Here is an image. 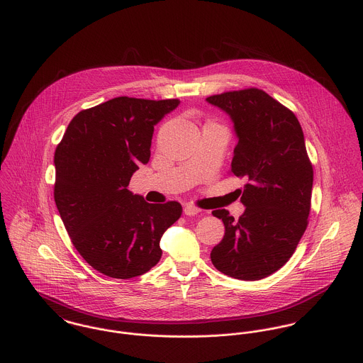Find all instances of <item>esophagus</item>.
<instances>
[{"label":"esophagus","mask_w":363,"mask_h":363,"mask_svg":"<svg viewBox=\"0 0 363 363\" xmlns=\"http://www.w3.org/2000/svg\"><path fill=\"white\" fill-rule=\"evenodd\" d=\"M199 212H201V209L196 208V206H194V205H186V206L184 208V213H185L186 216H195V215H198Z\"/></svg>","instance_id":"obj_1"}]
</instances>
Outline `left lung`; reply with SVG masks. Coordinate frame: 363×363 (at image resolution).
I'll return each mask as SVG.
<instances>
[{
    "label": "left lung",
    "instance_id": "obj_1",
    "mask_svg": "<svg viewBox=\"0 0 363 363\" xmlns=\"http://www.w3.org/2000/svg\"><path fill=\"white\" fill-rule=\"evenodd\" d=\"M206 101L234 123L238 143L231 174L245 177L242 216L228 211L221 218L225 233L211 252L215 268L241 281H258L282 268L293 255L308 223L313 165L294 113L258 88L223 92Z\"/></svg>",
    "mask_w": 363,
    "mask_h": 363
}]
</instances>
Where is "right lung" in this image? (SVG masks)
Segmentation results:
<instances>
[{
  "label": "right lung",
  "mask_w": 363,
  "mask_h": 363,
  "mask_svg": "<svg viewBox=\"0 0 363 363\" xmlns=\"http://www.w3.org/2000/svg\"><path fill=\"white\" fill-rule=\"evenodd\" d=\"M179 99L118 96L78 112L55 152V202L79 255L98 272L130 279L161 258L160 240L182 206L147 203L128 185L150 160L154 126Z\"/></svg>",
  "instance_id": "1"
}]
</instances>
